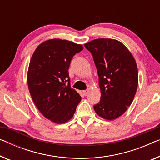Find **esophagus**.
I'll list each match as a JSON object with an SVG mask.
<instances>
[{
	"label": "esophagus",
	"instance_id": "34e87169",
	"mask_svg": "<svg viewBox=\"0 0 160 160\" xmlns=\"http://www.w3.org/2000/svg\"><path fill=\"white\" fill-rule=\"evenodd\" d=\"M88 92H89V90H83V94H84V95H85V96H86V95H88Z\"/></svg>",
	"mask_w": 160,
	"mask_h": 160
}]
</instances>
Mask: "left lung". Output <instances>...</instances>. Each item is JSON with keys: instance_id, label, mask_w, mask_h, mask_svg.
<instances>
[{"instance_id": "8db88e82", "label": "left lung", "mask_w": 160, "mask_h": 160, "mask_svg": "<svg viewBox=\"0 0 160 160\" xmlns=\"http://www.w3.org/2000/svg\"><path fill=\"white\" fill-rule=\"evenodd\" d=\"M85 47L92 54L99 78L101 96L94 110L107 120L117 118L132 104L137 92L135 59L124 45L115 39H95Z\"/></svg>"}]
</instances>
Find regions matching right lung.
Segmentation results:
<instances>
[{"instance_id":"1","label":"right lung","mask_w":160,"mask_h":160,"mask_svg":"<svg viewBox=\"0 0 160 160\" xmlns=\"http://www.w3.org/2000/svg\"><path fill=\"white\" fill-rule=\"evenodd\" d=\"M83 47L59 39L45 41L33 54L27 82L31 96L45 118L55 123L70 120L81 101L70 87L69 67Z\"/></svg>"}]
</instances>
